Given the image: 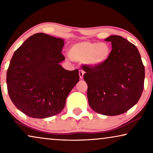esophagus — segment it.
Listing matches in <instances>:
<instances>
[{"label": "esophagus", "instance_id": "34e87169", "mask_svg": "<svg viewBox=\"0 0 153 153\" xmlns=\"http://www.w3.org/2000/svg\"><path fill=\"white\" fill-rule=\"evenodd\" d=\"M79 76H80V79H83V74H84V72H83V70H79Z\"/></svg>", "mask_w": 153, "mask_h": 153}]
</instances>
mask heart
I'll return each instance as SVG.
<instances>
[{"instance_id":"heart-1","label":"heart","mask_w":153,"mask_h":153,"mask_svg":"<svg viewBox=\"0 0 153 153\" xmlns=\"http://www.w3.org/2000/svg\"><path fill=\"white\" fill-rule=\"evenodd\" d=\"M110 52L111 49L108 44L83 41L71 47L70 56L76 61H85L90 65L97 66L107 60Z\"/></svg>"}]
</instances>
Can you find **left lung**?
Returning a JSON list of instances; mask_svg holds the SVG:
<instances>
[{
	"label": "left lung",
	"instance_id": "8db88e82",
	"mask_svg": "<svg viewBox=\"0 0 153 153\" xmlns=\"http://www.w3.org/2000/svg\"><path fill=\"white\" fill-rule=\"evenodd\" d=\"M112 50L107 60L97 66H85L88 104L105 116L124 114L135 105L144 87L145 68L134 45L119 35L105 39Z\"/></svg>",
	"mask_w": 153,
	"mask_h": 153
}]
</instances>
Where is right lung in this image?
<instances>
[{"mask_svg":"<svg viewBox=\"0 0 153 153\" xmlns=\"http://www.w3.org/2000/svg\"><path fill=\"white\" fill-rule=\"evenodd\" d=\"M64 40L43 33L28 37L14 52L7 71V92L26 116L45 118L63 109L68 95L79 81V70L60 62Z\"/></svg>","mask_w":153,"mask_h":153,"instance_id":"obj_1","label":"right lung"}]
</instances>
